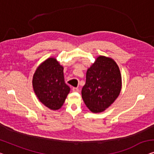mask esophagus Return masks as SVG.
<instances>
[{"label":"esophagus","instance_id":"esophagus-1","mask_svg":"<svg viewBox=\"0 0 154 154\" xmlns=\"http://www.w3.org/2000/svg\"><path fill=\"white\" fill-rule=\"evenodd\" d=\"M72 91L73 92H79V89L78 88H76V87H73Z\"/></svg>","mask_w":154,"mask_h":154}]
</instances>
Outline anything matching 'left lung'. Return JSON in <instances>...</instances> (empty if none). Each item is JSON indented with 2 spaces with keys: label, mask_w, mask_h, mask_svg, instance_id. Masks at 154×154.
<instances>
[{
  "label": "left lung",
  "mask_w": 154,
  "mask_h": 154,
  "mask_svg": "<svg viewBox=\"0 0 154 154\" xmlns=\"http://www.w3.org/2000/svg\"><path fill=\"white\" fill-rule=\"evenodd\" d=\"M122 88L120 71L113 59L100 56L86 72L82 98L93 113L104 111L118 97Z\"/></svg>",
  "instance_id": "left-lung-1"
}]
</instances>
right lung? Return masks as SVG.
<instances>
[{"label": "right lung", "instance_id": "1", "mask_svg": "<svg viewBox=\"0 0 154 154\" xmlns=\"http://www.w3.org/2000/svg\"><path fill=\"white\" fill-rule=\"evenodd\" d=\"M36 95L42 104L52 110L63 106L70 87L65 83L63 68L56 59L49 58L38 66L32 79Z\"/></svg>", "mask_w": 154, "mask_h": 154}]
</instances>
